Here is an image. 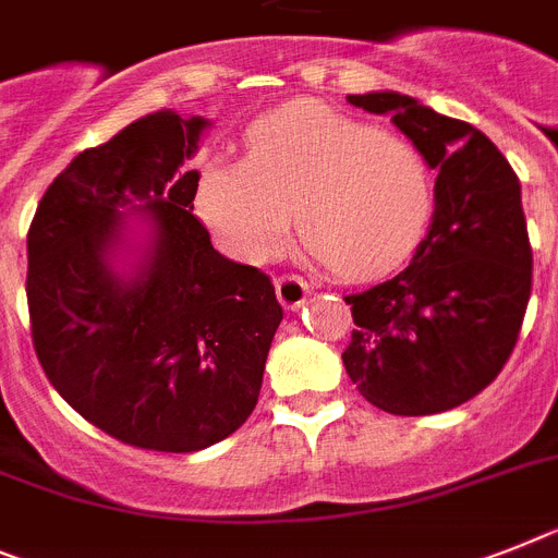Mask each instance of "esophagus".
Returning a JSON list of instances; mask_svg holds the SVG:
<instances>
[{"label": "esophagus", "instance_id": "esophagus-1", "mask_svg": "<svg viewBox=\"0 0 558 558\" xmlns=\"http://www.w3.org/2000/svg\"><path fill=\"white\" fill-rule=\"evenodd\" d=\"M275 292H278L280 306L294 312V308H301L303 301H306L308 287L301 275H280V278L275 280Z\"/></svg>", "mask_w": 558, "mask_h": 558}]
</instances>
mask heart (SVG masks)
Segmentation results:
<instances>
[{"label":"heart","mask_w":558,"mask_h":558,"mask_svg":"<svg viewBox=\"0 0 558 558\" xmlns=\"http://www.w3.org/2000/svg\"><path fill=\"white\" fill-rule=\"evenodd\" d=\"M243 144V161L209 158L195 184V213L241 264L278 255L292 215L312 255L349 280L395 271L423 238L434 186L405 138L294 101L260 116Z\"/></svg>","instance_id":"obj_1"}]
</instances>
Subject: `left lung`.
<instances>
[{
  "label": "left lung",
  "mask_w": 558,
  "mask_h": 558,
  "mask_svg": "<svg viewBox=\"0 0 558 558\" xmlns=\"http://www.w3.org/2000/svg\"><path fill=\"white\" fill-rule=\"evenodd\" d=\"M349 101L388 112L437 170V184L428 235L411 264L345 298L354 331L343 366L360 395L388 414L457 409L496 380L522 329L533 269L522 186L468 121L391 90Z\"/></svg>",
  "instance_id": "left-lung-1"
}]
</instances>
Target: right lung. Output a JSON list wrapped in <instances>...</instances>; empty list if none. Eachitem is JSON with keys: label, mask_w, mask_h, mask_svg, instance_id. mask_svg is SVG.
<instances>
[{"label": "right lung", "mask_w": 558, "mask_h": 558, "mask_svg": "<svg viewBox=\"0 0 558 558\" xmlns=\"http://www.w3.org/2000/svg\"><path fill=\"white\" fill-rule=\"evenodd\" d=\"M207 124L158 110L84 149L27 229L31 335L50 386L147 451L190 453L235 434L283 320L271 280L215 252L192 215L198 170L184 161ZM130 220L148 223L144 244Z\"/></svg>", "instance_id": "add662e5"}]
</instances>
